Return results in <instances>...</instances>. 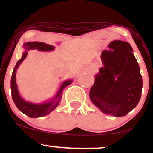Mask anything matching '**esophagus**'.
<instances>
[{
    "mask_svg": "<svg viewBox=\"0 0 153 153\" xmlns=\"http://www.w3.org/2000/svg\"><path fill=\"white\" fill-rule=\"evenodd\" d=\"M85 68H86V70H88V71H90V72H91V71H92V68L91 67H90V66H85Z\"/></svg>",
    "mask_w": 153,
    "mask_h": 153,
    "instance_id": "esophagus-1",
    "label": "esophagus"
}]
</instances>
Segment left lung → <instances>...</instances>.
<instances>
[{"label":"left lung","instance_id":"1","mask_svg":"<svg viewBox=\"0 0 153 153\" xmlns=\"http://www.w3.org/2000/svg\"><path fill=\"white\" fill-rule=\"evenodd\" d=\"M102 51L103 67L95 76L90 98L102 113L124 116L133 110L141 99L143 81L133 49L128 42L114 40Z\"/></svg>","mask_w":153,"mask_h":153}]
</instances>
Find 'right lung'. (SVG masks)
<instances>
[{
    "label": "right lung",
    "instance_id": "obj_1",
    "mask_svg": "<svg viewBox=\"0 0 153 153\" xmlns=\"http://www.w3.org/2000/svg\"><path fill=\"white\" fill-rule=\"evenodd\" d=\"M23 47L24 49V52L22 54V58L16 62L12 74L11 93L12 100H13L14 104L18 108V109L26 116L30 117V118L43 117L49 114L58 106L60 100H61L62 91H63L65 88L72 83V80L70 79V80H66L64 82H62L56 95L49 101L39 104H35L26 101L24 99H23L19 93L17 84L16 83V70L20 65V64L26 58V56L28 55V52L30 50L37 49L38 51H53L55 49V47L52 45H47V44L44 42H28L24 44Z\"/></svg>",
    "mask_w": 153,
    "mask_h": 153
}]
</instances>
